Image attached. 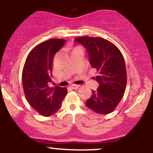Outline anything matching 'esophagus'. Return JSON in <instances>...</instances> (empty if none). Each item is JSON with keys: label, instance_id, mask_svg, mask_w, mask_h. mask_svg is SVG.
Returning <instances> with one entry per match:
<instances>
[{"label": "esophagus", "instance_id": "1", "mask_svg": "<svg viewBox=\"0 0 153 153\" xmlns=\"http://www.w3.org/2000/svg\"><path fill=\"white\" fill-rule=\"evenodd\" d=\"M70 88H72V89H78V88H80V85H70Z\"/></svg>", "mask_w": 153, "mask_h": 153}]
</instances>
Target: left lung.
<instances>
[{
  "mask_svg": "<svg viewBox=\"0 0 153 153\" xmlns=\"http://www.w3.org/2000/svg\"><path fill=\"white\" fill-rule=\"evenodd\" d=\"M75 41L86 49L90 65L98 73L94 78L99 83V87L92 91L85 105L98 114L110 113L120 102L126 87V69L123 55L116 46L102 38L80 37Z\"/></svg>",
  "mask_w": 153,
  "mask_h": 153,
  "instance_id": "left-lung-1",
  "label": "left lung"
}]
</instances>
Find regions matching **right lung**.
Returning <instances> with one entry per match:
<instances>
[{"label": "right lung", "instance_id": "1", "mask_svg": "<svg viewBox=\"0 0 153 153\" xmlns=\"http://www.w3.org/2000/svg\"><path fill=\"white\" fill-rule=\"evenodd\" d=\"M66 43L64 39H50L35 47L25 61L22 85L27 100L43 116H50L60 109L68 93L66 88L50 87L53 56Z\"/></svg>", "mask_w": 153, "mask_h": 153}]
</instances>
